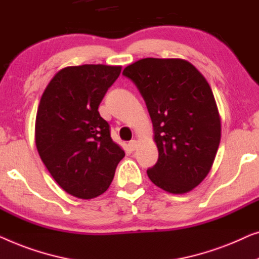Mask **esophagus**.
Returning a JSON list of instances; mask_svg holds the SVG:
<instances>
[{
	"label": "esophagus",
	"mask_w": 259,
	"mask_h": 259,
	"mask_svg": "<svg viewBox=\"0 0 259 259\" xmlns=\"http://www.w3.org/2000/svg\"><path fill=\"white\" fill-rule=\"evenodd\" d=\"M137 145H138V141H136V140H133V141L129 142V149H130L131 151L136 150Z\"/></svg>",
	"instance_id": "34e87169"
}]
</instances>
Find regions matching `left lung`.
<instances>
[{
  "label": "left lung",
  "instance_id": "8db88e82",
  "mask_svg": "<svg viewBox=\"0 0 259 259\" xmlns=\"http://www.w3.org/2000/svg\"><path fill=\"white\" fill-rule=\"evenodd\" d=\"M140 90L154 126L158 161L152 183L191 191L207 176L221 142V116L205 77L182 58H142L123 70Z\"/></svg>",
  "mask_w": 259,
  "mask_h": 259
}]
</instances>
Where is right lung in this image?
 <instances>
[{
  "mask_svg": "<svg viewBox=\"0 0 259 259\" xmlns=\"http://www.w3.org/2000/svg\"><path fill=\"white\" fill-rule=\"evenodd\" d=\"M121 65L83 64L57 71L39 101L35 143L42 162L65 192L92 199L108 190L124 150L111 140L98 105Z\"/></svg>",
  "mask_w": 259,
  "mask_h": 259,
  "instance_id": "1",
  "label": "right lung"
}]
</instances>
